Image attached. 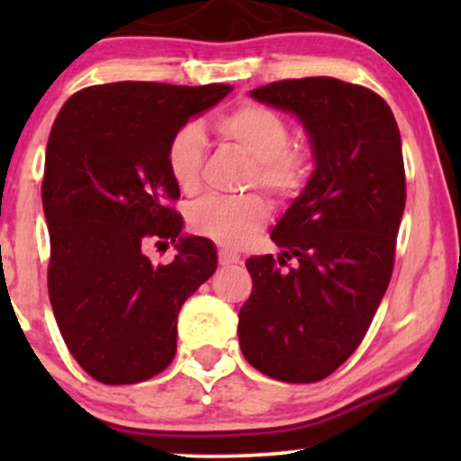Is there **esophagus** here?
Returning a JSON list of instances; mask_svg holds the SVG:
<instances>
[{
	"label": "esophagus",
	"instance_id": "obj_1",
	"mask_svg": "<svg viewBox=\"0 0 461 461\" xmlns=\"http://www.w3.org/2000/svg\"><path fill=\"white\" fill-rule=\"evenodd\" d=\"M234 262H238L236 253L227 251V249H221V251H219V264H223V267H227V264H234Z\"/></svg>",
	"mask_w": 461,
	"mask_h": 461
}]
</instances>
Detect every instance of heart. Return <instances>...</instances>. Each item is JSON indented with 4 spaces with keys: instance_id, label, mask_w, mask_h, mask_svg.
I'll list each match as a JSON object with an SVG mask.
<instances>
[{
    "instance_id": "b5f03b06",
    "label": "heart",
    "mask_w": 461,
    "mask_h": 461,
    "mask_svg": "<svg viewBox=\"0 0 461 461\" xmlns=\"http://www.w3.org/2000/svg\"><path fill=\"white\" fill-rule=\"evenodd\" d=\"M216 131L230 145L253 160V182L275 194L299 193L310 176V160L303 149L290 145V125L282 114L262 104H242L216 121ZM205 134L197 123L182 125L167 147V167L173 182L184 193L199 188ZM268 219L267 201L258 194L240 199L205 197L190 205L188 225L197 234L236 249L262 230Z\"/></svg>"
}]
</instances>
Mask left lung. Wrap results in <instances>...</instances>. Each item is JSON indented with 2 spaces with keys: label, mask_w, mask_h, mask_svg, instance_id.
Returning a JSON list of instances; mask_svg holds the SVG:
<instances>
[{
  "label": "left lung",
  "mask_w": 461,
  "mask_h": 461,
  "mask_svg": "<svg viewBox=\"0 0 461 461\" xmlns=\"http://www.w3.org/2000/svg\"><path fill=\"white\" fill-rule=\"evenodd\" d=\"M251 97L297 116L314 171L273 227L277 260H247L253 290L238 340L268 377L321 382L359 347L393 277L405 210L401 134L377 93L336 77L282 79ZM293 257L294 269L285 264Z\"/></svg>",
  "instance_id": "left-lung-1"
}]
</instances>
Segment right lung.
<instances>
[{
  "label": "right lung",
  "instance_id": "add662e5",
  "mask_svg": "<svg viewBox=\"0 0 461 461\" xmlns=\"http://www.w3.org/2000/svg\"><path fill=\"white\" fill-rule=\"evenodd\" d=\"M227 93V84L114 82L76 93L56 116L43 177L47 285L68 351L97 382L162 373L176 357L184 301L216 271L212 242L184 236L168 205L179 188L167 147ZM149 240H171L176 260L153 265Z\"/></svg>",
  "mask_w": 461,
  "mask_h": 461
}]
</instances>
